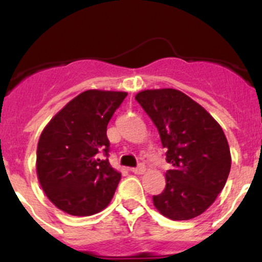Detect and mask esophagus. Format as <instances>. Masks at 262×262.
Returning <instances> with one entry per match:
<instances>
[{
	"label": "esophagus",
	"mask_w": 262,
	"mask_h": 262,
	"mask_svg": "<svg viewBox=\"0 0 262 262\" xmlns=\"http://www.w3.org/2000/svg\"><path fill=\"white\" fill-rule=\"evenodd\" d=\"M132 172H133L134 174H143V173L146 172V167L143 164H139L137 168H133Z\"/></svg>",
	"instance_id": "obj_1"
}]
</instances>
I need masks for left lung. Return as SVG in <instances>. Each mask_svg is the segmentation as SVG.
I'll list each match as a JSON object with an SVG mask.
<instances>
[{
	"label": "left lung",
	"mask_w": 262,
	"mask_h": 262,
	"mask_svg": "<svg viewBox=\"0 0 262 262\" xmlns=\"http://www.w3.org/2000/svg\"><path fill=\"white\" fill-rule=\"evenodd\" d=\"M136 99L158 128L172 164L164 191L152 196L155 208L174 221L199 216L213 204L230 173L224 130L207 110L177 89L142 90Z\"/></svg>",
	"instance_id": "8db88e82"
}]
</instances>
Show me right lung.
Returning <instances> with one entry per match:
<instances>
[{
    "instance_id": "add662e5",
    "label": "right lung",
    "mask_w": 262,
    "mask_h": 262,
    "mask_svg": "<svg viewBox=\"0 0 262 262\" xmlns=\"http://www.w3.org/2000/svg\"><path fill=\"white\" fill-rule=\"evenodd\" d=\"M128 93L86 90L68 102L43 128L37 145L38 182L57 208L92 216L111 202L119 181L110 164L107 125Z\"/></svg>"
}]
</instances>
